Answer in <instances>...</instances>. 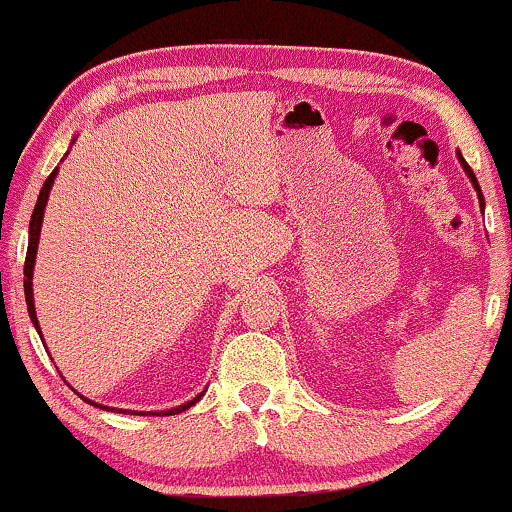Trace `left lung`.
<instances>
[{
    "label": "left lung",
    "instance_id": "1",
    "mask_svg": "<svg viewBox=\"0 0 512 512\" xmlns=\"http://www.w3.org/2000/svg\"><path fill=\"white\" fill-rule=\"evenodd\" d=\"M456 155H459V162H461V167H463V171H466V174H468V178H470V183H473V188L477 190V197H480V209H484V197H482L480 183H477V178H475V174H473V169H470V167H468V162H466V159H463V155H461V152H456Z\"/></svg>",
    "mask_w": 512,
    "mask_h": 512
}]
</instances>
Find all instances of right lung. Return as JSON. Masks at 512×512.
<instances>
[{
	"label": "right lung",
	"mask_w": 512,
	"mask_h": 512,
	"mask_svg": "<svg viewBox=\"0 0 512 512\" xmlns=\"http://www.w3.org/2000/svg\"><path fill=\"white\" fill-rule=\"evenodd\" d=\"M75 143V141H72ZM58 176V167L51 171V176L46 178L42 190H39V197H37V204H35V211H32V218H30V240H28V256H25V280H23V287H25V303H28V313H30V320L35 324L37 334L42 336V329H39V320H37V310H35V294H32V270H35V258H37V244H39V232H42V221H44V209H46V199H49V192H51V185L56 181ZM44 343V338H42ZM79 395V393H77ZM204 393H199L197 397H192L190 402L181 404V407H174V409H167V411H148L152 416H174V414H181V411L190 409L192 404L202 400ZM84 402H89L91 407H98V409H105V411H117V414H138L141 416L143 411H131V409H115V407H105V404H98L94 400H89V397L79 395Z\"/></svg>",
	"instance_id": "add662e5"
}]
</instances>
